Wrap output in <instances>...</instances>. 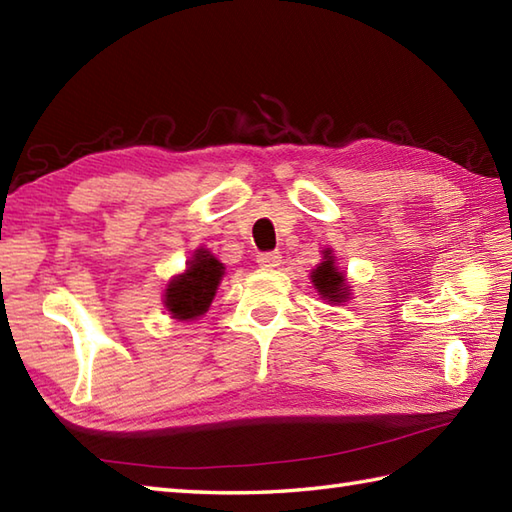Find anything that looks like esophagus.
<instances>
[{
  "label": "esophagus",
  "mask_w": 512,
  "mask_h": 512,
  "mask_svg": "<svg viewBox=\"0 0 512 512\" xmlns=\"http://www.w3.org/2000/svg\"><path fill=\"white\" fill-rule=\"evenodd\" d=\"M257 264L262 268H277L281 264V255L277 253V250H270V253H259Z\"/></svg>",
  "instance_id": "1"
}]
</instances>
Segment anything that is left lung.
Masks as SVG:
<instances>
[{
	"label": "left lung",
	"mask_w": 512,
	"mask_h": 512,
	"mask_svg": "<svg viewBox=\"0 0 512 512\" xmlns=\"http://www.w3.org/2000/svg\"><path fill=\"white\" fill-rule=\"evenodd\" d=\"M312 284L319 290V295L323 299H330L336 303L347 299L345 277L343 273H339V268L334 266V257L330 255V250H325V259L312 270Z\"/></svg>",
	"instance_id": "left-lung-1"
}]
</instances>
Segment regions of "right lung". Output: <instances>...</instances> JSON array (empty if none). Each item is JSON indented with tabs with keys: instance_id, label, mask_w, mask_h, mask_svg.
Listing matches in <instances>:
<instances>
[{
	"instance_id": "obj_1",
	"label": "right lung",
	"mask_w": 512,
	"mask_h": 512,
	"mask_svg": "<svg viewBox=\"0 0 512 512\" xmlns=\"http://www.w3.org/2000/svg\"><path fill=\"white\" fill-rule=\"evenodd\" d=\"M222 275L224 266L209 250H195L187 273L173 279L165 292L167 310L180 321L200 317L209 310Z\"/></svg>"
}]
</instances>
